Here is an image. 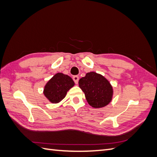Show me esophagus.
Instances as JSON below:
<instances>
[{
	"label": "esophagus",
	"instance_id": "34e87169",
	"mask_svg": "<svg viewBox=\"0 0 157 157\" xmlns=\"http://www.w3.org/2000/svg\"><path fill=\"white\" fill-rule=\"evenodd\" d=\"M73 80L75 81V84H78V80H79V77H78L77 75H76V76H74V77H73Z\"/></svg>",
	"mask_w": 157,
	"mask_h": 157
}]
</instances>
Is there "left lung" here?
<instances>
[{"instance_id": "1", "label": "left lung", "mask_w": 157, "mask_h": 157, "mask_svg": "<svg viewBox=\"0 0 157 157\" xmlns=\"http://www.w3.org/2000/svg\"><path fill=\"white\" fill-rule=\"evenodd\" d=\"M78 85L89 105L95 109L105 107L112 101V85L101 74L94 71L87 73L85 77L80 78Z\"/></svg>"}]
</instances>
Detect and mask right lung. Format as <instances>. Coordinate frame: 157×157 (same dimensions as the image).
<instances>
[{
    "mask_svg": "<svg viewBox=\"0 0 157 157\" xmlns=\"http://www.w3.org/2000/svg\"><path fill=\"white\" fill-rule=\"evenodd\" d=\"M75 86V82L67 75L55 74L44 87V96L52 103H58L65 98L67 92Z\"/></svg>",
    "mask_w": 157,
    "mask_h": 157,
    "instance_id": "obj_1",
    "label": "right lung"
}]
</instances>
